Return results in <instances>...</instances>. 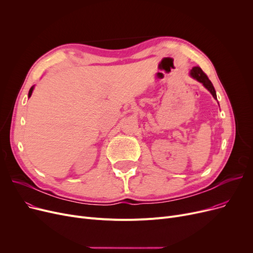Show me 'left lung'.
<instances>
[{"mask_svg": "<svg viewBox=\"0 0 253 253\" xmlns=\"http://www.w3.org/2000/svg\"><path fill=\"white\" fill-rule=\"evenodd\" d=\"M191 76L194 79H196L197 81L202 83L210 91V93L212 95H213V97L216 99V93H215L214 87H213V85H212V83L210 82V80L208 79L206 74L202 71L200 66H194V68L191 71Z\"/></svg>", "mask_w": 253, "mask_h": 253, "instance_id": "obj_1", "label": "left lung"}]
</instances>
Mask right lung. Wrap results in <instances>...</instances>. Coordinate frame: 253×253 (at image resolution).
Returning a JSON list of instances; mask_svg holds the SVG:
<instances>
[{"mask_svg": "<svg viewBox=\"0 0 253 253\" xmlns=\"http://www.w3.org/2000/svg\"><path fill=\"white\" fill-rule=\"evenodd\" d=\"M33 90H34V86L30 89V92H29V97H31V95H32V93H33Z\"/></svg>", "mask_w": 253, "mask_h": 253, "instance_id": "right-lung-1", "label": "right lung"}]
</instances>
